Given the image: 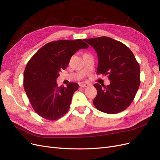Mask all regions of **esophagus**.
Instances as JSON below:
<instances>
[{
  "label": "esophagus",
  "mask_w": 160,
  "mask_h": 160,
  "mask_svg": "<svg viewBox=\"0 0 160 160\" xmlns=\"http://www.w3.org/2000/svg\"><path fill=\"white\" fill-rule=\"evenodd\" d=\"M79 85H80V87H81V88H88V87L89 86V84L85 83H81Z\"/></svg>",
  "instance_id": "esophagus-1"
}]
</instances>
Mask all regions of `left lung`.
<instances>
[{
    "mask_svg": "<svg viewBox=\"0 0 160 160\" xmlns=\"http://www.w3.org/2000/svg\"><path fill=\"white\" fill-rule=\"evenodd\" d=\"M97 52V74L108 75L110 85L95 83L98 94L95 107L102 112L115 114L132 103L140 84V68L134 55L123 43L108 37L84 40Z\"/></svg>",
    "mask_w": 160,
    "mask_h": 160,
    "instance_id": "left-lung-1",
    "label": "left lung"
}]
</instances>
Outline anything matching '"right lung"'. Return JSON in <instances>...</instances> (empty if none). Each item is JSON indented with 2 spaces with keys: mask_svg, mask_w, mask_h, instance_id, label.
Returning a JSON list of instances; mask_svg holds the SVG:
<instances>
[{
  "mask_svg": "<svg viewBox=\"0 0 160 160\" xmlns=\"http://www.w3.org/2000/svg\"><path fill=\"white\" fill-rule=\"evenodd\" d=\"M89 45L81 39L59 40L41 47L28 62L23 85L33 109L41 117L56 120L68 111L72 97L79 85L70 83L58 87L59 71L68 66L72 55Z\"/></svg>",
  "mask_w": 160,
  "mask_h": 160,
  "instance_id": "obj_1",
  "label": "right lung"
}]
</instances>
